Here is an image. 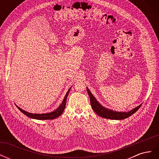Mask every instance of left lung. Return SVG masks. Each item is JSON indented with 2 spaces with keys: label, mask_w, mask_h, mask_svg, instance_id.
<instances>
[{
  "label": "left lung",
  "mask_w": 159,
  "mask_h": 159,
  "mask_svg": "<svg viewBox=\"0 0 159 159\" xmlns=\"http://www.w3.org/2000/svg\"><path fill=\"white\" fill-rule=\"evenodd\" d=\"M87 91L90 98V103H91V107H92L93 110L96 113L103 118L109 119H116V120H121V119H126L135 113L141 106V105H139V106H137V107L134 108L131 111H129L128 112L115 111L111 110L103 107L102 105L98 102L97 99L95 98L94 96L92 95V93H91V91L88 88H87Z\"/></svg>",
  "instance_id": "left-lung-1"
}]
</instances>
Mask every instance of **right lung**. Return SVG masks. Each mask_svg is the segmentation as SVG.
<instances>
[{
	"label": "right lung",
	"mask_w": 159,
	"mask_h": 159,
	"mask_svg": "<svg viewBox=\"0 0 159 159\" xmlns=\"http://www.w3.org/2000/svg\"><path fill=\"white\" fill-rule=\"evenodd\" d=\"M70 88L68 89V91H67L66 95H65V98L62 102L61 104L60 105L58 108H57L54 111H52L50 113H31L29 112H27L26 111L22 109L21 108H20L19 107H18L16 105V107L18 108V109L20 111L25 114V115H26L27 117H30V118H32V119H38V120H50V119H54L56 118H57V117L60 116V115L63 113V111H64V109L66 107V100H67V98H68V93L70 91Z\"/></svg>",
	"instance_id": "1"
}]
</instances>
